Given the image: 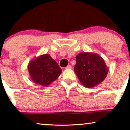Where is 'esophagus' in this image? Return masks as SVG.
<instances>
[{
    "label": "esophagus",
    "mask_w": 130,
    "mask_h": 130,
    "mask_svg": "<svg viewBox=\"0 0 130 130\" xmlns=\"http://www.w3.org/2000/svg\"><path fill=\"white\" fill-rule=\"evenodd\" d=\"M71 68H72V67L70 65H68L67 67H65V69H71Z\"/></svg>",
    "instance_id": "esophagus-1"
}]
</instances>
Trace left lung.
Returning a JSON list of instances; mask_svg holds the SVG:
<instances>
[{
  "label": "left lung",
  "mask_w": 130,
  "mask_h": 130,
  "mask_svg": "<svg viewBox=\"0 0 130 130\" xmlns=\"http://www.w3.org/2000/svg\"><path fill=\"white\" fill-rule=\"evenodd\" d=\"M74 71L80 82L87 88H92L104 81L108 68L102 58L96 54L83 52L76 57Z\"/></svg>",
  "instance_id": "1"
}]
</instances>
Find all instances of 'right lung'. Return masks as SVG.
Wrapping results in <instances>:
<instances>
[{
    "label": "right lung",
    "instance_id": "add662e5",
    "mask_svg": "<svg viewBox=\"0 0 130 130\" xmlns=\"http://www.w3.org/2000/svg\"><path fill=\"white\" fill-rule=\"evenodd\" d=\"M28 71L33 81L45 87L57 79L62 72L56 62L47 54L31 61Z\"/></svg>",
    "mask_w": 130,
    "mask_h": 130
}]
</instances>
